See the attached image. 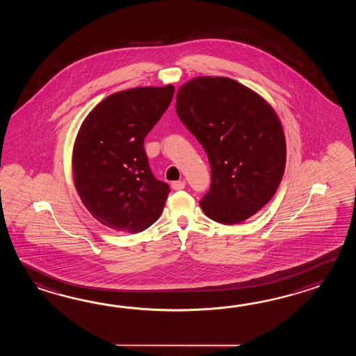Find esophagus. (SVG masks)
<instances>
[{
    "mask_svg": "<svg viewBox=\"0 0 356 356\" xmlns=\"http://www.w3.org/2000/svg\"><path fill=\"white\" fill-rule=\"evenodd\" d=\"M186 187V183L183 181H175L172 183V188L175 191H181Z\"/></svg>",
    "mask_w": 356,
    "mask_h": 356,
    "instance_id": "1",
    "label": "esophagus"
}]
</instances>
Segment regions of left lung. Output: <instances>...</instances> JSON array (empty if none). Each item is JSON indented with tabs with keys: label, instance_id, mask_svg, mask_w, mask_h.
Here are the masks:
<instances>
[{
	"label": "left lung",
	"instance_id": "left-lung-1",
	"mask_svg": "<svg viewBox=\"0 0 356 356\" xmlns=\"http://www.w3.org/2000/svg\"><path fill=\"white\" fill-rule=\"evenodd\" d=\"M175 109L211 168L202 211L227 225L259 211L279 187L286 160L284 131L270 104L232 79L204 76L181 86Z\"/></svg>",
	"mask_w": 356,
	"mask_h": 356
}]
</instances>
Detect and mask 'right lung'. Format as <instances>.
<instances>
[{
    "instance_id": "add662e5",
    "label": "right lung",
    "mask_w": 356,
    "mask_h": 356,
    "mask_svg": "<svg viewBox=\"0 0 356 356\" xmlns=\"http://www.w3.org/2000/svg\"><path fill=\"white\" fill-rule=\"evenodd\" d=\"M173 85L106 97L83 122L72 169L77 193L100 224L140 233L159 219L170 188L149 165L144 138L167 111Z\"/></svg>"
}]
</instances>
